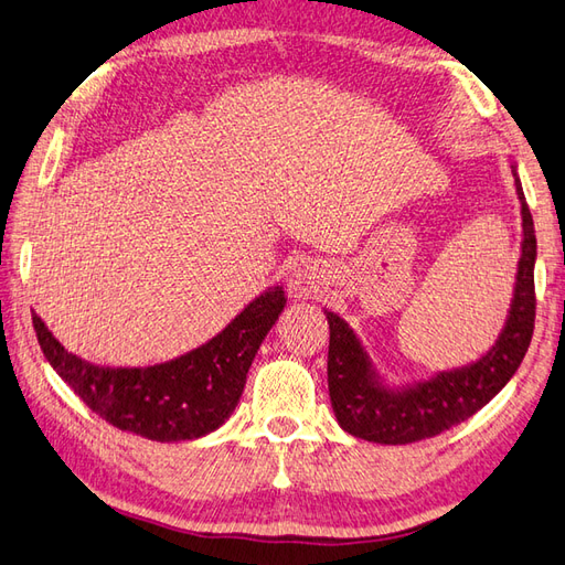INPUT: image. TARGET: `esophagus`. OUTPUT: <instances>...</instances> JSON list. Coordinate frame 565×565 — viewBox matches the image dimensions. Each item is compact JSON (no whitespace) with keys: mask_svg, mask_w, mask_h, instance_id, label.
<instances>
[{"mask_svg":"<svg viewBox=\"0 0 565 565\" xmlns=\"http://www.w3.org/2000/svg\"><path fill=\"white\" fill-rule=\"evenodd\" d=\"M291 286H294V288H300V279H294V281H291Z\"/></svg>","mask_w":565,"mask_h":565,"instance_id":"34e87169","label":"esophagus"}]
</instances>
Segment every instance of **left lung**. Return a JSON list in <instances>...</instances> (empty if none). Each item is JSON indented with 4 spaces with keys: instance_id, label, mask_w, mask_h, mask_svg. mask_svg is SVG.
Wrapping results in <instances>:
<instances>
[{
    "instance_id": "left-lung-1",
    "label": "left lung",
    "mask_w": 565,
    "mask_h": 565,
    "mask_svg": "<svg viewBox=\"0 0 565 565\" xmlns=\"http://www.w3.org/2000/svg\"><path fill=\"white\" fill-rule=\"evenodd\" d=\"M522 216V243L513 300L501 334L481 359L462 369L440 371L426 380L390 385L377 373L369 349L344 318L324 310L330 324L327 383L339 426L363 440L406 445L433 438L467 422L487 406L515 375L534 332V259L536 235L530 206L524 202L518 166L510 163Z\"/></svg>"
}]
</instances>
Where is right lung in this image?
<instances>
[{"mask_svg": "<svg viewBox=\"0 0 565 565\" xmlns=\"http://www.w3.org/2000/svg\"><path fill=\"white\" fill-rule=\"evenodd\" d=\"M284 306V286H271L206 344L143 369H113L78 359L52 337L35 312L33 327L52 369L90 412L141 438L178 443L209 436L228 422L255 353Z\"/></svg>", "mask_w": 565, "mask_h": 565, "instance_id": "1", "label": "right lung"}]
</instances>
